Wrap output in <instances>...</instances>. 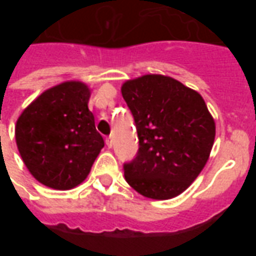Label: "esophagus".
Wrapping results in <instances>:
<instances>
[{"instance_id": "obj_1", "label": "esophagus", "mask_w": 256, "mask_h": 256, "mask_svg": "<svg viewBox=\"0 0 256 256\" xmlns=\"http://www.w3.org/2000/svg\"><path fill=\"white\" fill-rule=\"evenodd\" d=\"M106 146H108V148H111V146H112V137H111V136H110V137H106Z\"/></svg>"}]
</instances>
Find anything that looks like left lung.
<instances>
[{"label": "left lung", "mask_w": 256, "mask_h": 256, "mask_svg": "<svg viewBox=\"0 0 256 256\" xmlns=\"http://www.w3.org/2000/svg\"><path fill=\"white\" fill-rule=\"evenodd\" d=\"M138 154L124 164L128 184L148 198L168 200L192 185L208 160L215 120L203 97L177 79L146 74L123 82Z\"/></svg>", "instance_id": "left-lung-1"}]
</instances>
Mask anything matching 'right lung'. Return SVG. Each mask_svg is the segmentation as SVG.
Returning <instances> with one entry per match:
<instances>
[{
	"instance_id": "1",
	"label": "right lung",
	"mask_w": 256,
	"mask_h": 256,
	"mask_svg": "<svg viewBox=\"0 0 256 256\" xmlns=\"http://www.w3.org/2000/svg\"><path fill=\"white\" fill-rule=\"evenodd\" d=\"M90 93L84 82L66 80L42 92L16 120L14 138L23 163L48 188L80 185L104 146L88 106Z\"/></svg>"
}]
</instances>
